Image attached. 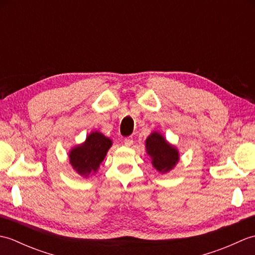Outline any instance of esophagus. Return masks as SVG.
<instances>
[{"instance_id": "esophagus-1", "label": "esophagus", "mask_w": 255, "mask_h": 255, "mask_svg": "<svg viewBox=\"0 0 255 255\" xmlns=\"http://www.w3.org/2000/svg\"><path fill=\"white\" fill-rule=\"evenodd\" d=\"M124 142H125V144L127 145V147H130V145L133 143V139H132V137H128V138H125V140H124Z\"/></svg>"}]
</instances>
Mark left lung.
Returning <instances> with one entry per match:
<instances>
[{
  "mask_svg": "<svg viewBox=\"0 0 255 255\" xmlns=\"http://www.w3.org/2000/svg\"><path fill=\"white\" fill-rule=\"evenodd\" d=\"M145 151L151 158L154 169L162 174L172 171L180 161L177 148L167 141L159 131L151 132L145 139Z\"/></svg>",
  "mask_w": 255,
  "mask_h": 255,
  "instance_id": "obj_1",
  "label": "left lung"
}]
</instances>
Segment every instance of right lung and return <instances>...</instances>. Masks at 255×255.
Listing matches in <instances>:
<instances>
[{
    "instance_id": "1",
    "label": "right lung",
    "mask_w": 255,
    "mask_h": 255,
    "mask_svg": "<svg viewBox=\"0 0 255 255\" xmlns=\"http://www.w3.org/2000/svg\"><path fill=\"white\" fill-rule=\"evenodd\" d=\"M112 144V139L97 130L92 131L84 142L70 150V164L81 176L90 177L94 175Z\"/></svg>"
}]
</instances>
